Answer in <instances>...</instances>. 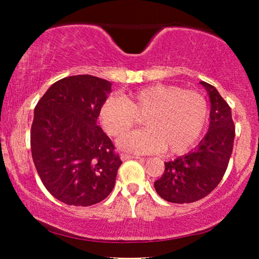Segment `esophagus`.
<instances>
[{
    "label": "esophagus",
    "mask_w": 259,
    "mask_h": 259,
    "mask_svg": "<svg viewBox=\"0 0 259 259\" xmlns=\"http://www.w3.org/2000/svg\"><path fill=\"white\" fill-rule=\"evenodd\" d=\"M133 159H140V157L139 156H135V155H130V154H125V153H123V154H121V160L122 161L133 160Z\"/></svg>",
    "instance_id": "obj_1"
}]
</instances>
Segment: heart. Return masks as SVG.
<instances>
[{
  "label": "heart",
  "instance_id": "obj_1",
  "mask_svg": "<svg viewBox=\"0 0 259 259\" xmlns=\"http://www.w3.org/2000/svg\"><path fill=\"white\" fill-rule=\"evenodd\" d=\"M208 103L202 95L169 84H152L126 94L123 99L108 97L99 108V122L109 136L129 130L136 116L145 128L117 140L120 150L146 154L163 151L177 155L194 145L208 120Z\"/></svg>",
  "mask_w": 259,
  "mask_h": 259
}]
</instances>
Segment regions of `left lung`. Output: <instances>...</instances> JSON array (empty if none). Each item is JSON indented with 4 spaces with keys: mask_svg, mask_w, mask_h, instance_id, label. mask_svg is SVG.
Wrapping results in <instances>:
<instances>
[{
    "mask_svg": "<svg viewBox=\"0 0 259 259\" xmlns=\"http://www.w3.org/2000/svg\"><path fill=\"white\" fill-rule=\"evenodd\" d=\"M210 100L208 133L194 150L165 162L154 183L156 193L172 203H191L203 199L222 181L229 165L235 137L231 108L214 87L201 81Z\"/></svg>",
    "mask_w": 259,
    "mask_h": 259,
    "instance_id": "8db88e82",
    "label": "left lung"
}]
</instances>
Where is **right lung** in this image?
<instances>
[{
  "label": "right lung",
  "instance_id": "obj_1",
  "mask_svg": "<svg viewBox=\"0 0 259 259\" xmlns=\"http://www.w3.org/2000/svg\"><path fill=\"white\" fill-rule=\"evenodd\" d=\"M112 83L93 75L54 83L34 109L32 156L43 185L68 205H93L107 198L122 161L97 124Z\"/></svg>",
  "mask_w": 259,
  "mask_h": 259
}]
</instances>
